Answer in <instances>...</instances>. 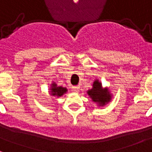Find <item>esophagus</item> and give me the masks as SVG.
I'll list each match as a JSON object with an SVG mask.
<instances>
[{
	"label": "esophagus",
	"mask_w": 152,
	"mask_h": 152,
	"mask_svg": "<svg viewBox=\"0 0 152 152\" xmlns=\"http://www.w3.org/2000/svg\"><path fill=\"white\" fill-rule=\"evenodd\" d=\"M72 89L73 91V92H79V91H80V87H79V86H72Z\"/></svg>",
	"instance_id": "34e87169"
}]
</instances>
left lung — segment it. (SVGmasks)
<instances>
[{"mask_svg":"<svg viewBox=\"0 0 152 152\" xmlns=\"http://www.w3.org/2000/svg\"><path fill=\"white\" fill-rule=\"evenodd\" d=\"M89 97L99 106H104L112 99V95L107 88H103L99 80L93 82L92 88L87 91Z\"/></svg>","mask_w":152,"mask_h":152,"instance_id":"obj_1","label":"left lung"}]
</instances>
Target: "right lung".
Listing matches in <instances>:
<instances>
[{
    "mask_svg": "<svg viewBox=\"0 0 152 152\" xmlns=\"http://www.w3.org/2000/svg\"><path fill=\"white\" fill-rule=\"evenodd\" d=\"M68 91L66 88H63L62 86H57L56 83H51V87L50 88V94L52 96H54L56 98L61 97L62 95L65 94Z\"/></svg>",
    "mask_w": 152,
    "mask_h": 152,
    "instance_id": "obj_1",
    "label": "right lung"
}]
</instances>
